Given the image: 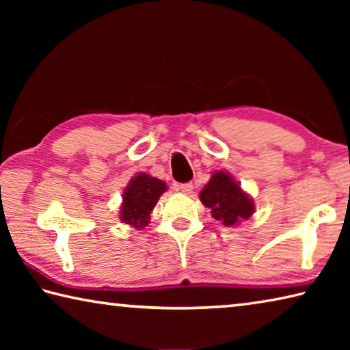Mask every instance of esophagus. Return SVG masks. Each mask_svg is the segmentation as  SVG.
Returning a JSON list of instances; mask_svg holds the SVG:
<instances>
[{
	"mask_svg": "<svg viewBox=\"0 0 350 350\" xmlns=\"http://www.w3.org/2000/svg\"><path fill=\"white\" fill-rule=\"evenodd\" d=\"M177 189H179V191H182V193L188 194V193H191V189H193V183H191V182L180 183V185H177Z\"/></svg>",
	"mask_w": 350,
	"mask_h": 350,
	"instance_id": "obj_1",
	"label": "esophagus"
}]
</instances>
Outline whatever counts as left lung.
<instances>
[{
	"mask_svg": "<svg viewBox=\"0 0 350 350\" xmlns=\"http://www.w3.org/2000/svg\"><path fill=\"white\" fill-rule=\"evenodd\" d=\"M199 196L202 204L211 210V216L225 227H233L242 219L250 217L254 211L253 200L225 171L213 174Z\"/></svg>",
	"mask_w": 350,
	"mask_h": 350,
	"instance_id": "8db88e82",
	"label": "left lung"
}]
</instances>
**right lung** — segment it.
Returning a JSON list of instances; mask_svg holds the SVG:
<instances>
[{
	"label": "right lung",
	"instance_id": "obj_1",
	"mask_svg": "<svg viewBox=\"0 0 350 350\" xmlns=\"http://www.w3.org/2000/svg\"><path fill=\"white\" fill-rule=\"evenodd\" d=\"M167 189V183L157 177L140 173L133 177L123 193L120 219L135 228H144L150 222V215L159 198Z\"/></svg>",
	"mask_w": 350,
	"mask_h": 350
}]
</instances>
